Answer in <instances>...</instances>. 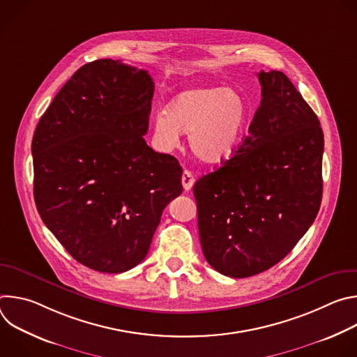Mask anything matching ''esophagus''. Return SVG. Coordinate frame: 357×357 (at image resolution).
I'll use <instances>...</instances> for the list:
<instances>
[{
	"label": "esophagus",
	"mask_w": 357,
	"mask_h": 357,
	"mask_svg": "<svg viewBox=\"0 0 357 357\" xmlns=\"http://www.w3.org/2000/svg\"><path fill=\"white\" fill-rule=\"evenodd\" d=\"M193 183H195V178H193L192 172H190V171H183V174H182V185H183V189H185V190H190L192 186H193Z\"/></svg>",
	"instance_id": "1"
}]
</instances>
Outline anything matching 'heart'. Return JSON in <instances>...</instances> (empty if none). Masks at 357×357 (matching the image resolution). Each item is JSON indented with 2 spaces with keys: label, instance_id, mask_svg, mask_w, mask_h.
Returning <instances> with one entry per match:
<instances>
[{
  "label": "heart",
  "instance_id": "heart-1",
  "mask_svg": "<svg viewBox=\"0 0 357 357\" xmlns=\"http://www.w3.org/2000/svg\"><path fill=\"white\" fill-rule=\"evenodd\" d=\"M248 116L247 98L237 89L192 87L175 94L155 114L152 131L167 151L179 144L181 132L189 134V146L199 160L220 164L238 148Z\"/></svg>",
  "mask_w": 357,
  "mask_h": 357
}]
</instances>
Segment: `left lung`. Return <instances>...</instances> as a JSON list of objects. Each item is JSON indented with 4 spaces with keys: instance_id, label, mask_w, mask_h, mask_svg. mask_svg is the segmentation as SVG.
<instances>
[{
    "instance_id": "left-lung-1",
    "label": "left lung",
    "mask_w": 357,
    "mask_h": 357,
    "mask_svg": "<svg viewBox=\"0 0 357 357\" xmlns=\"http://www.w3.org/2000/svg\"><path fill=\"white\" fill-rule=\"evenodd\" d=\"M261 103L227 161L196 181L200 245L220 274H260L295 247L322 200L321 123L278 70L259 73Z\"/></svg>"
}]
</instances>
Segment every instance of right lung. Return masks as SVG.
I'll list each match as a JSON object with an SVG mask.
<instances>
[{
    "label": "right lung",
    "instance_id": "add662e5",
    "mask_svg": "<svg viewBox=\"0 0 357 357\" xmlns=\"http://www.w3.org/2000/svg\"><path fill=\"white\" fill-rule=\"evenodd\" d=\"M152 96L146 70L94 61L59 90L33 134L38 212L76 261L100 273L139 264L182 193L176 158L144 139Z\"/></svg>",
    "mask_w": 357,
    "mask_h": 357
}]
</instances>
